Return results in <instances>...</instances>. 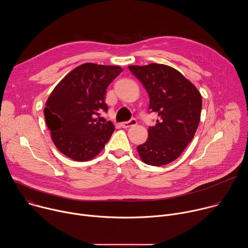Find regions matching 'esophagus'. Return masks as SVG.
<instances>
[{
  "label": "esophagus",
  "instance_id": "1",
  "mask_svg": "<svg viewBox=\"0 0 248 248\" xmlns=\"http://www.w3.org/2000/svg\"><path fill=\"white\" fill-rule=\"evenodd\" d=\"M136 124H137L136 120H135V119H132V120H130V121H128V122L122 123V124H121V125H122L124 128H128V127H130V126L135 125Z\"/></svg>",
  "mask_w": 248,
  "mask_h": 248
}]
</instances>
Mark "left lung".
<instances>
[{
  "mask_svg": "<svg viewBox=\"0 0 248 248\" xmlns=\"http://www.w3.org/2000/svg\"><path fill=\"white\" fill-rule=\"evenodd\" d=\"M150 98L149 109L159 119L148 128L146 142L137 147L143 163L167 165L179 158L193 139L201 116L202 98L179 70L162 63L128 65Z\"/></svg>",
  "mask_w": 248,
  "mask_h": 248,
  "instance_id": "8db88e82",
  "label": "left lung"
}]
</instances>
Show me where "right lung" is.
Segmentation results:
<instances>
[{
    "mask_svg": "<svg viewBox=\"0 0 248 248\" xmlns=\"http://www.w3.org/2000/svg\"><path fill=\"white\" fill-rule=\"evenodd\" d=\"M123 72L119 65L86 62L74 68L54 88L44 109L55 146L78 162L95 158L111 138L113 123L97 121L107 112L106 89Z\"/></svg>",
    "mask_w": 248,
    "mask_h": 248,
    "instance_id": "right-lung-1",
    "label": "right lung"
}]
</instances>
